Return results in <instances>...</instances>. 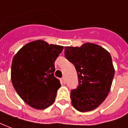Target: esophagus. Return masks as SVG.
<instances>
[{
    "label": "esophagus",
    "instance_id": "esophagus-1",
    "mask_svg": "<svg viewBox=\"0 0 128 128\" xmlns=\"http://www.w3.org/2000/svg\"><path fill=\"white\" fill-rule=\"evenodd\" d=\"M62 82L63 83V84H65L66 83V79H65V77H63L61 79Z\"/></svg>",
    "mask_w": 128,
    "mask_h": 128
}]
</instances>
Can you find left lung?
<instances>
[{"mask_svg": "<svg viewBox=\"0 0 128 128\" xmlns=\"http://www.w3.org/2000/svg\"><path fill=\"white\" fill-rule=\"evenodd\" d=\"M65 57L75 66L78 86L70 92L71 102L81 112L94 110L110 92L114 70L110 52L100 46L86 43L64 47Z\"/></svg>", "mask_w": 128, "mask_h": 128, "instance_id": "obj_1", "label": "left lung"}]
</instances>
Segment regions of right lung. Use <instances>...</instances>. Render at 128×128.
I'll list each match as a JSON object with an SVG mask.
<instances>
[{"mask_svg":"<svg viewBox=\"0 0 128 128\" xmlns=\"http://www.w3.org/2000/svg\"><path fill=\"white\" fill-rule=\"evenodd\" d=\"M63 46L43 40L28 43L14 55L11 80L14 89L26 104L36 110L50 106L60 87L54 76L55 62Z\"/></svg>","mask_w":128,"mask_h":128,"instance_id":"1","label":"right lung"}]
</instances>
